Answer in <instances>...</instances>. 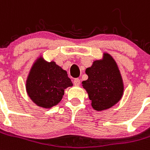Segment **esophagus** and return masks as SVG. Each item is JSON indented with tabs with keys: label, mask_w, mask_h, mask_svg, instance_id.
<instances>
[{
	"label": "esophagus",
	"mask_w": 150,
	"mask_h": 150,
	"mask_svg": "<svg viewBox=\"0 0 150 150\" xmlns=\"http://www.w3.org/2000/svg\"><path fill=\"white\" fill-rule=\"evenodd\" d=\"M73 83L75 86H79L80 85V79H75V80L73 81Z\"/></svg>",
	"instance_id": "1"
}]
</instances>
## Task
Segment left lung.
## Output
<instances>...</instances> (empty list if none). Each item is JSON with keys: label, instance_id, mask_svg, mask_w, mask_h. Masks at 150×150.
<instances>
[{"label": "left lung", "instance_id": "8db88e82", "mask_svg": "<svg viewBox=\"0 0 150 150\" xmlns=\"http://www.w3.org/2000/svg\"><path fill=\"white\" fill-rule=\"evenodd\" d=\"M88 79L82 81L91 106L97 111L111 108L122 99L124 84L120 71L111 55L105 53L85 71Z\"/></svg>", "mask_w": 150, "mask_h": 150}]
</instances>
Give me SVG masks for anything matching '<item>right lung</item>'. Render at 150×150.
Here are the masks:
<instances>
[{"label":"right lung","mask_w":150,"mask_h":150,"mask_svg":"<svg viewBox=\"0 0 150 150\" xmlns=\"http://www.w3.org/2000/svg\"><path fill=\"white\" fill-rule=\"evenodd\" d=\"M73 85L66 71L40 57L32 65L26 80L28 97L38 106L50 109L59 103L64 90Z\"/></svg>","instance_id":"add662e5"}]
</instances>
